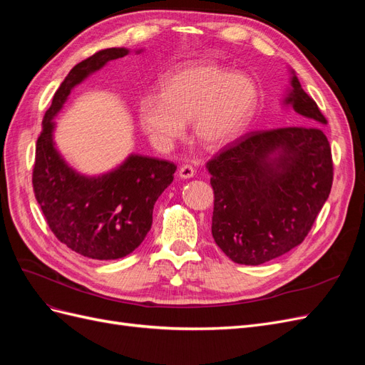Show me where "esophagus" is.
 <instances>
[{
  "label": "esophagus",
  "mask_w": 365,
  "mask_h": 365,
  "mask_svg": "<svg viewBox=\"0 0 365 365\" xmlns=\"http://www.w3.org/2000/svg\"><path fill=\"white\" fill-rule=\"evenodd\" d=\"M178 173H180L182 180H189V178H193V176H195V169L189 164H182Z\"/></svg>",
  "instance_id": "34e87169"
}]
</instances>
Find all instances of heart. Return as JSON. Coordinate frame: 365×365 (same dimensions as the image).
Returning <instances> with one entry per match:
<instances>
[{
    "label": "heart",
    "instance_id": "obj_1",
    "mask_svg": "<svg viewBox=\"0 0 365 365\" xmlns=\"http://www.w3.org/2000/svg\"><path fill=\"white\" fill-rule=\"evenodd\" d=\"M161 86V94H146L138 102L140 126L161 148L178 140L189 120L201 145L227 146L247 130L259 101L250 76L213 62L181 65L164 77Z\"/></svg>",
    "mask_w": 365,
    "mask_h": 365
}]
</instances>
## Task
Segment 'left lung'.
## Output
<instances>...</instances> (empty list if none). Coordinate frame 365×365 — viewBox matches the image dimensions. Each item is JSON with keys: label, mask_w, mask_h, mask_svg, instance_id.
<instances>
[{"label": "left lung", "mask_w": 365, "mask_h": 365, "mask_svg": "<svg viewBox=\"0 0 365 365\" xmlns=\"http://www.w3.org/2000/svg\"><path fill=\"white\" fill-rule=\"evenodd\" d=\"M283 105L304 126L250 132L207 163L212 235L240 264H262L300 245L332 189L327 120L292 70Z\"/></svg>", "instance_id": "left-lung-1"}]
</instances>
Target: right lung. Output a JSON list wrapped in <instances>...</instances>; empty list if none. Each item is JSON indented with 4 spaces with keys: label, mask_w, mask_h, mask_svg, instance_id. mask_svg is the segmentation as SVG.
Returning a JSON list of instances; mask_svg holds the SVG:
<instances>
[{
    "label": "right lung",
    "mask_w": 365,
    "mask_h": 365,
    "mask_svg": "<svg viewBox=\"0 0 365 365\" xmlns=\"http://www.w3.org/2000/svg\"><path fill=\"white\" fill-rule=\"evenodd\" d=\"M126 54L123 47L97 51L65 77L43 115L33 168V190L54 236L97 260L125 257L138 248L152 227L153 205L176 170L170 161L130 153L115 169L88 176L74 170L54 145L53 120L73 88Z\"/></svg>",
    "instance_id": "1"
}]
</instances>
